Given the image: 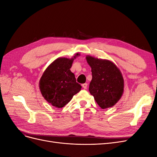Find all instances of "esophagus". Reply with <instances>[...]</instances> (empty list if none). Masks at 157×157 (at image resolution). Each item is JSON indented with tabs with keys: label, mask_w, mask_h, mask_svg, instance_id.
I'll list each match as a JSON object with an SVG mask.
<instances>
[{
	"label": "esophagus",
	"mask_w": 157,
	"mask_h": 157,
	"mask_svg": "<svg viewBox=\"0 0 157 157\" xmlns=\"http://www.w3.org/2000/svg\"><path fill=\"white\" fill-rule=\"evenodd\" d=\"M82 86L83 87V88L86 89V88H87V86H88V84H87V83L82 84Z\"/></svg>",
	"instance_id": "34e87169"
}]
</instances>
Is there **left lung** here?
<instances>
[{
	"label": "left lung",
	"mask_w": 157,
	"mask_h": 157,
	"mask_svg": "<svg viewBox=\"0 0 157 157\" xmlns=\"http://www.w3.org/2000/svg\"><path fill=\"white\" fill-rule=\"evenodd\" d=\"M92 68V79L89 91L102 109L115 105L121 99L124 90V79L117 66L109 60L86 56Z\"/></svg>",
	"instance_id": "8db88e82"
}]
</instances>
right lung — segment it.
I'll return each mask as SVG.
<instances>
[{
    "label": "right lung",
    "instance_id": "obj_1",
    "mask_svg": "<svg viewBox=\"0 0 157 157\" xmlns=\"http://www.w3.org/2000/svg\"><path fill=\"white\" fill-rule=\"evenodd\" d=\"M73 60V58H65L56 59L46 69L40 80L42 95L54 107H64L81 90V86L76 82L75 75L70 70Z\"/></svg>",
    "mask_w": 157,
    "mask_h": 157
}]
</instances>
